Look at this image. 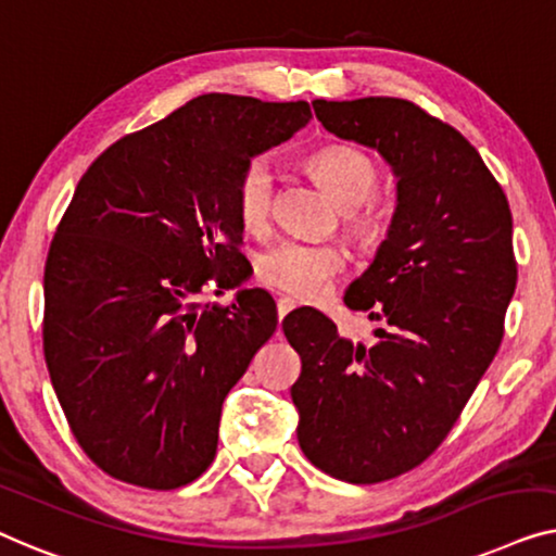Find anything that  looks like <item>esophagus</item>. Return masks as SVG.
<instances>
[{"mask_svg":"<svg viewBox=\"0 0 556 556\" xmlns=\"http://www.w3.org/2000/svg\"><path fill=\"white\" fill-rule=\"evenodd\" d=\"M294 307H296L294 300H289V296H279V300H277V315H279V323H281V319H285V315H289V312H292Z\"/></svg>","mask_w":556,"mask_h":556,"instance_id":"esophagus-1","label":"esophagus"}]
</instances>
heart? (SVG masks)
<instances>
[{"instance_id": "obj_1", "label": "heart", "mask_w": 556, "mask_h": 556, "mask_svg": "<svg viewBox=\"0 0 556 556\" xmlns=\"http://www.w3.org/2000/svg\"><path fill=\"white\" fill-rule=\"evenodd\" d=\"M309 168L332 193V199L345 208L350 229L357 237H370L375 231V216L367 201L378 191V163L355 146L338 143L312 153ZM233 201L247 229H262L269 222L275 206V168L267 159L256 155L239 168ZM342 267H345V252L338 244H309V241H281L267 249L256 262L262 281L302 300L323 294Z\"/></svg>"}]
</instances>
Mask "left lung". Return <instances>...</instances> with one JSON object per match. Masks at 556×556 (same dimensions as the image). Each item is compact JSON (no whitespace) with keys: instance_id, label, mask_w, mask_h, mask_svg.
Returning a JSON list of instances; mask_svg holds the SVG:
<instances>
[{"instance_id":"8db88e82","label":"left lung","mask_w":556,"mask_h":556,"mask_svg":"<svg viewBox=\"0 0 556 556\" xmlns=\"http://www.w3.org/2000/svg\"><path fill=\"white\" fill-rule=\"evenodd\" d=\"M317 121L378 151L397 181L388 237L345 292L380 323L372 345L317 309L285 317L302 357L296 438L319 471L350 483L395 479L431 456L504 338L516 289L511 211L456 128L401 98L315 100Z\"/></svg>"}]
</instances>
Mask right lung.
Listing matches in <instances>:
<instances>
[{"label":"right lung","mask_w":556,"mask_h":556,"mask_svg":"<svg viewBox=\"0 0 556 556\" xmlns=\"http://www.w3.org/2000/svg\"><path fill=\"white\" fill-rule=\"evenodd\" d=\"M304 100L208 92L121 138L85 170L45 264V359L70 431L113 479L178 489L216 456L224 397L277 330L269 292L241 287L233 184L309 123Z\"/></svg>","instance_id":"obj_1"}]
</instances>
